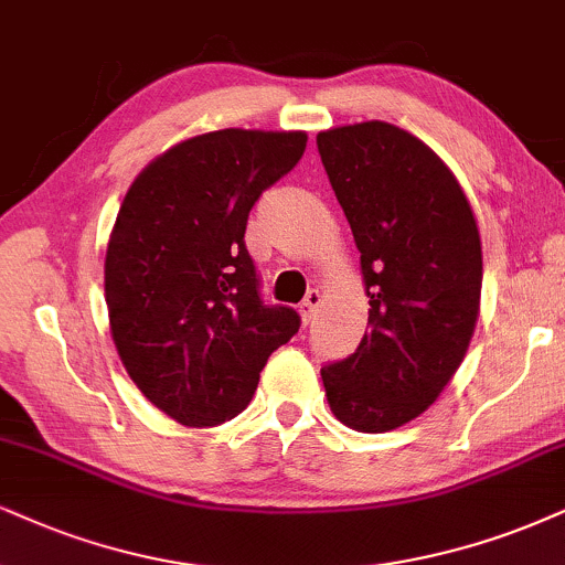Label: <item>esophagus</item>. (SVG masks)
I'll use <instances>...</instances> for the list:
<instances>
[{
  "instance_id": "34e87169",
  "label": "esophagus",
  "mask_w": 565,
  "mask_h": 565,
  "mask_svg": "<svg viewBox=\"0 0 565 565\" xmlns=\"http://www.w3.org/2000/svg\"><path fill=\"white\" fill-rule=\"evenodd\" d=\"M319 306H322V294H319V290H309V294H306V298L301 301V309H298V311H301L303 322H311V319H315Z\"/></svg>"
}]
</instances>
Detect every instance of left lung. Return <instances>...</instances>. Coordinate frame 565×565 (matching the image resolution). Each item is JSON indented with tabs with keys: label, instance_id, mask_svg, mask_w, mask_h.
<instances>
[{
	"label": "left lung",
	"instance_id": "1",
	"mask_svg": "<svg viewBox=\"0 0 565 565\" xmlns=\"http://www.w3.org/2000/svg\"><path fill=\"white\" fill-rule=\"evenodd\" d=\"M317 149L361 254L369 330L322 369L356 431L398 429L440 398L469 351L482 241L461 183L427 143L382 120L322 130Z\"/></svg>",
	"mask_w": 565,
	"mask_h": 565
}]
</instances>
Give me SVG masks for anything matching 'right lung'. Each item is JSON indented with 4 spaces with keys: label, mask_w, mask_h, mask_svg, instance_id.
<instances>
[{
    "label": "right lung",
    "mask_w": 565,
    "mask_h": 565,
    "mask_svg": "<svg viewBox=\"0 0 565 565\" xmlns=\"http://www.w3.org/2000/svg\"><path fill=\"white\" fill-rule=\"evenodd\" d=\"M306 141L303 130H212L151 159L125 193L104 259L109 332L136 387L185 427L238 416L301 324L262 303L243 233Z\"/></svg>",
    "instance_id": "obj_1"
}]
</instances>
